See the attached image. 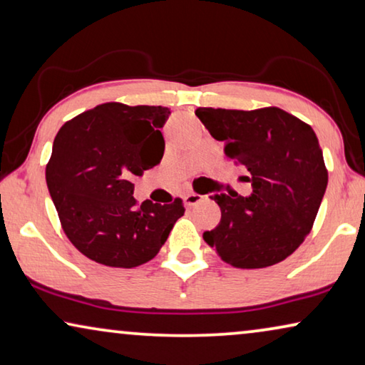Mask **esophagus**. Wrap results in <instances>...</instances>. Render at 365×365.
<instances>
[{
	"mask_svg": "<svg viewBox=\"0 0 365 365\" xmlns=\"http://www.w3.org/2000/svg\"><path fill=\"white\" fill-rule=\"evenodd\" d=\"M203 195H198V193H195V192H192V193H187L183 197V201H185V205L187 206H195V205H198V203H201V201H203Z\"/></svg>",
	"mask_w": 365,
	"mask_h": 365,
	"instance_id": "obj_1",
	"label": "esophagus"
}]
</instances>
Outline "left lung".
<instances>
[{"mask_svg":"<svg viewBox=\"0 0 365 365\" xmlns=\"http://www.w3.org/2000/svg\"><path fill=\"white\" fill-rule=\"evenodd\" d=\"M225 154L251 173L252 195H215L221 222L203 239L226 264L264 269L297 251L312 231L328 185L312 126L277 106L252 111L198 108Z\"/></svg>","mask_w":365,"mask_h":365,"instance_id":"8db88e82","label":"left lung"}]
</instances>
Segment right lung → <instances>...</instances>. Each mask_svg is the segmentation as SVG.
<instances>
[{
    "label": "right lung",
    "mask_w": 365,
    "mask_h": 365,
    "mask_svg": "<svg viewBox=\"0 0 365 365\" xmlns=\"http://www.w3.org/2000/svg\"><path fill=\"white\" fill-rule=\"evenodd\" d=\"M168 114L165 106L103 103L65 123L53 139L48 193L70 242L98 264L149 262L185 213L182 198L139 205L133 197V178L160 164Z\"/></svg>",
    "instance_id": "1"
}]
</instances>
